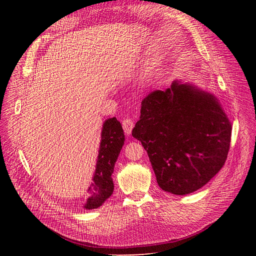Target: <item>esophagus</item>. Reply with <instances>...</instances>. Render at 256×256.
Here are the masks:
<instances>
[{"instance_id": "obj_1", "label": "esophagus", "mask_w": 256, "mask_h": 256, "mask_svg": "<svg viewBox=\"0 0 256 256\" xmlns=\"http://www.w3.org/2000/svg\"><path fill=\"white\" fill-rule=\"evenodd\" d=\"M122 128H124V130L126 135H130V134L132 132V128H134V121L130 118L124 119L122 120Z\"/></svg>"}]
</instances>
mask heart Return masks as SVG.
Segmentation results:
<instances>
[{"label":"heart","instance_id":"heart-1","mask_svg":"<svg viewBox=\"0 0 256 256\" xmlns=\"http://www.w3.org/2000/svg\"><path fill=\"white\" fill-rule=\"evenodd\" d=\"M98 102H100V100H98Z\"/></svg>","mask_w":256,"mask_h":256}]
</instances>
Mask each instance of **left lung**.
Listing matches in <instances>:
<instances>
[{
    "instance_id": "obj_1",
    "label": "left lung",
    "mask_w": 256,
    "mask_h": 256,
    "mask_svg": "<svg viewBox=\"0 0 256 256\" xmlns=\"http://www.w3.org/2000/svg\"><path fill=\"white\" fill-rule=\"evenodd\" d=\"M140 112L132 135L147 152L162 190L190 194L223 167L232 124L212 94L174 80L170 88L150 93Z\"/></svg>"
}]
</instances>
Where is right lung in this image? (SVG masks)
Listing matches in <instances>:
<instances>
[{"instance_id": "add662e5", "label": "right lung", "mask_w": 256, "mask_h": 256, "mask_svg": "<svg viewBox=\"0 0 256 256\" xmlns=\"http://www.w3.org/2000/svg\"><path fill=\"white\" fill-rule=\"evenodd\" d=\"M124 144V134L116 117L106 119L102 130V141L98 150L93 182L88 192L90 194L85 204L86 210L100 208L109 198L114 190L112 173L117 158Z\"/></svg>"}]
</instances>
